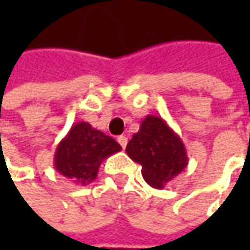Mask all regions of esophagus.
Listing matches in <instances>:
<instances>
[{"instance_id": "1", "label": "esophagus", "mask_w": 250, "mask_h": 250, "mask_svg": "<svg viewBox=\"0 0 250 250\" xmlns=\"http://www.w3.org/2000/svg\"><path fill=\"white\" fill-rule=\"evenodd\" d=\"M117 140H118V143H120L122 149H125V147H126V145H128V138H126L125 135H121V136H118V139Z\"/></svg>"}]
</instances>
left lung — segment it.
<instances>
[{"label": "left lung", "mask_w": 250, "mask_h": 250, "mask_svg": "<svg viewBox=\"0 0 250 250\" xmlns=\"http://www.w3.org/2000/svg\"><path fill=\"white\" fill-rule=\"evenodd\" d=\"M126 153L142 166L143 179L163 189L188 166L185 145L179 135L157 115H147L126 145Z\"/></svg>", "instance_id": "obj_1"}]
</instances>
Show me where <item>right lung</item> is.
Instances as JSON below:
<instances>
[{
  "instance_id": "obj_1",
  "label": "right lung",
  "mask_w": 250,
  "mask_h": 250,
  "mask_svg": "<svg viewBox=\"0 0 250 250\" xmlns=\"http://www.w3.org/2000/svg\"><path fill=\"white\" fill-rule=\"evenodd\" d=\"M121 150L114 138L94 129L89 122H78L58 143L54 168L73 184L87 185L96 179L101 163Z\"/></svg>"
}]
</instances>
